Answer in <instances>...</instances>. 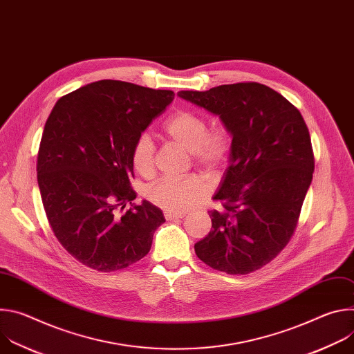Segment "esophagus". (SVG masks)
Returning <instances> with one entry per match:
<instances>
[{"mask_svg":"<svg viewBox=\"0 0 354 354\" xmlns=\"http://www.w3.org/2000/svg\"><path fill=\"white\" fill-rule=\"evenodd\" d=\"M185 214L183 213H175V212H165V218L167 220H176V218H182Z\"/></svg>","mask_w":354,"mask_h":354,"instance_id":"esophagus-1","label":"esophagus"}]
</instances>
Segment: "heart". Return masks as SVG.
I'll return each instance as SVG.
<instances>
[{"label":"heart","mask_w":354,"mask_h":354,"mask_svg":"<svg viewBox=\"0 0 354 354\" xmlns=\"http://www.w3.org/2000/svg\"><path fill=\"white\" fill-rule=\"evenodd\" d=\"M165 136L176 145L192 153L193 161L207 171H214L228 157L231 140L227 129L217 126L207 129V122L190 111L174 113L164 124ZM131 162L140 175H149L154 169V144L145 134L133 145ZM209 194L207 185L197 176L182 179L164 178L149 186L147 198L167 212H186L203 201Z\"/></svg>","instance_id":"obj_1"}]
</instances>
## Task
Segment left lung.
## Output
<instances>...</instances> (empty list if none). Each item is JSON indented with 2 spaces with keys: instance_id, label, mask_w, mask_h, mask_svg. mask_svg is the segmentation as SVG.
I'll return each mask as SVG.
<instances>
[{
  "instance_id": "left-lung-1",
  "label": "left lung",
  "mask_w": 354,
  "mask_h": 354,
  "mask_svg": "<svg viewBox=\"0 0 354 354\" xmlns=\"http://www.w3.org/2000/svg\"><path fill=\"white\" fill-rule=\"evenodd\" d=\"M179 97L220 118L232 137L228 168L209 212L212 231L194 243L200 261L228 274H248L288 243L314 174V154L299 111L272 88L238 82Z\"/></svg>"
}]
</instances>
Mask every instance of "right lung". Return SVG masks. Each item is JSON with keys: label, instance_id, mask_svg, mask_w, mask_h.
Segmentation results:
<instances>
[{"label": "right lung", "instance_id": "1", "mask_svg": "<svg viewBox=\"0 0 354 354\" xmlns=\"http://www.w3.org/2000/svg\"><path fill=\"white\" fill-rule=\"evenodd\" d=\"M175 93L124 81L91 82L60 97L37 154V183L56 238L71 257L97 272L124 269L144 258L162 210L136 192L131 151ZM127 203L132 207L123 215Z\"/></svg>", "mask_w": 354, "mask_h": 354}]
</instances>
